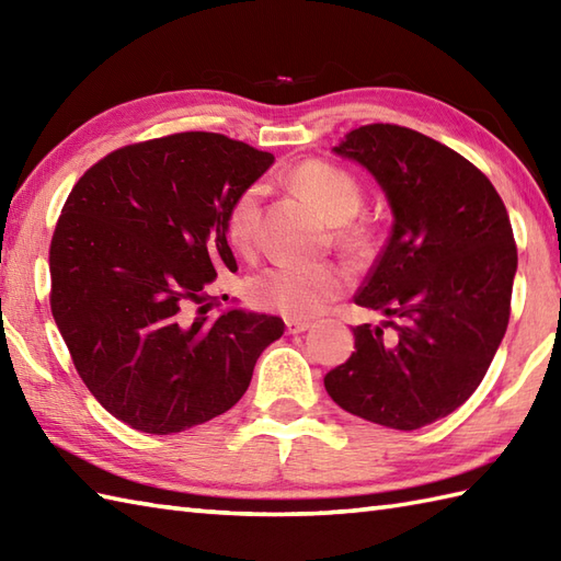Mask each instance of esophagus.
I'll return each instance as SVG.
<instances>
[{
	"label": "esophagus",
	"mask_w": 561,
	"mask_h": 561,
	"mask_svg": "<svg viewBox=\"0 0 561 561\" xmlns=\"http://www.w3.org/2000/svg\"><path fill=\"white\" fill-rule=\"evenodd\" d=\"M308 328H311V323H308V320H299V318H289L287 320V332H289V335H299V332H306Z\"/></svg>",
	"instance_id": "34e87169"
}]
</instances>
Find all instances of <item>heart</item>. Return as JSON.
<instances>
[{
  "label": "heart",
  "instance_id": "obj_1",
  "mask_svg": "<svg viewBox=\"0 0 561 561\" xmlns=\"http://www.w3.org/2000/svg\"><path fill=\"white\" fill-rule=\"evenodd\" d=\"M291 183L311 195L325 217L337 224V236L344 245L359 248L364 243L366 229L352 221L364 207V187L352 173L328 161H306L291 173ZM257 217L260 187L250 185L236 195L226 211V238L241 253H250L257 245ZM347 287L350 272L335 262L277 260L248 282V294L265 311L311 318Z\"/></svg>",
  "mask_w": 561,
  "mask_h": 561
}]
</instances>
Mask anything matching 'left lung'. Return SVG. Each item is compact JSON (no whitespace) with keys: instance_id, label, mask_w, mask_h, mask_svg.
<instances>
[{"instance_id":"left-lung-1","label":"left lung","mask_w":561,"mask_h":561,"mask_svg":"<svg viewBox=\"0 0 561 561\" xmlns=\"http://www.w3.org/2000/svg\"><path fill=\"white\" fill-rule=\"evenodd\" d=\"M335 153L376 178L396 221L354 296L388 320L354 328V352L325 390L362 420L412 432L482 383L511 316L514 229L478 165L410 127L364 125Z\"/></svg>"}]
</instances>
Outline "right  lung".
<instances>
[{
	"mask_svg": "<svg viewBox=\"0 0 561 561\" xmlns=\"http://www.w3.org/2000/svg\"><path fill=\"white\" fill-rule=\"evenodd\" d=\"M274 163L214 133L137 141L71 187L50 243V308L81 380L115 420L178 434L243 398L277 316L226 308V211Z\"/></svg>",
	"mask_w": 561,
	"mask_h": 561,
	"instance_id": "1",
	"label": "right lung"
}]
</instances>
